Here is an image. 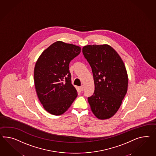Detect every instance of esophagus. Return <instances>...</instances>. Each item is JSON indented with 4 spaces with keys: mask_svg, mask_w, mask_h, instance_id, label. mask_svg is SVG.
I'll use <instances>...</instances> for the list:
<instances>
[{
    "mask_svg": "<svg viewBox=\"0 0 156 156\" xmlns=\"http://www.w3.org/2000/svg\"><path fill=\"white\" fill-rule=\"evenodd\" d=\"M80 90L83 92V90H84V86L83 85H82V86H81L80 87Z\"/></svg>",
    "mask_w": 156,
    "mask_h": 156,
    "instance_id": "esophagus-1",
    "label": "esophagus"
}]
</instances>
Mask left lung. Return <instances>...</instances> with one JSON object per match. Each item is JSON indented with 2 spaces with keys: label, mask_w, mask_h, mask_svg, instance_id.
<instances>
[{
  "label": "left lung",
  "mask_w": 156,
  "mask_h": 156,
  "mask_svg": "<svg viewBox=\"0 0 156 156\" xmlns=\"http://www.w3.org/2000/svg\"><path fill=\"white\" fill-rule=\"evenodd\" d=\"M82 51L92 68L94 82V92L88 102L97 118L109 119L118 110L127 92L125 65L108 44L85 46Z\"/></svg>",
  "instance_id": "obj_1"
}]
</instances>
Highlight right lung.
Instances as JSON below:
<instances>
[{"instance_id":"obj_1","label":"right lung","mask_w":156,"mask_h":156,"mask_svg":"<svg viewBox=\"0 0 156 156\" xmlns=\"http://www.w3.org/2000/svg\"><path fill=\"white\" fill-rule=\"evenodd\" d=\"M80 52L78 46L57 41L44 50L36 62L34 80L37 94L44 109L52 115L63 114L77 97L69 64Z\"/></svg>"}]
</instances>
